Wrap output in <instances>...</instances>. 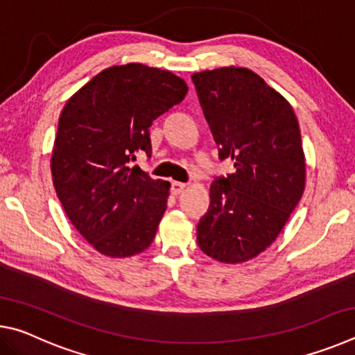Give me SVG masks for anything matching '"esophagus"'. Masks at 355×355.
I'll use <instances>...</instances> for the list:
<instances>
[{"instance_id": "esophagus-1", "label": "esophagus", "mask_w": 355, "mask_h": 355, "mask_svg": "<svg viewBox=\"0 0 355 355\" xmlns=\"http://www.w3.org/2000/svg\"><path fill=\"white\" fill-rule=\"evenodd\" d=\"M184 188H186V183H182V182H172V184H171V191H172V194H180V192L182 191H184Z\"/></svg>"}]
</instances>
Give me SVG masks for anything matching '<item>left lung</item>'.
Segmentation results:
<instances>
[{"instance_id": "left-lung-1", "label": "left lung", "mask_w": 355, "mask_h": 355, "mask_svg": "<svg viewBox=\"0 0 355 355\" xmlns=\"http://www.w3.org/2000/svg\"><path fill=\"white\" fill-rule=\"evenodd\" d=\"M200 106L235 172L216 177L197 244L222 263H243L269 248L304 194L305 159L290 103L249 69L192 75Z\"/></svg>"}]
</instances>
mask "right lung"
Returning <instances> with one entry per match:
<instances>
[{"label":"right lung","instance_id":"right-lung-1","mask_svg":"<svg viewBox=\"0 0 355 355\" xmlns=\"http://www.w3.org/2000/svg\"><path fill=\"white\" fill-rule=\"evenodd\" d=\"M186 92L171 71L127 64L100 71L65 103L53 183L70 222L100 254L131 257L152 244L171 183L131 163L137 153L152 155V122Z\"/></svg>","mask_w":355,"mask_h":355}]
</instances>
